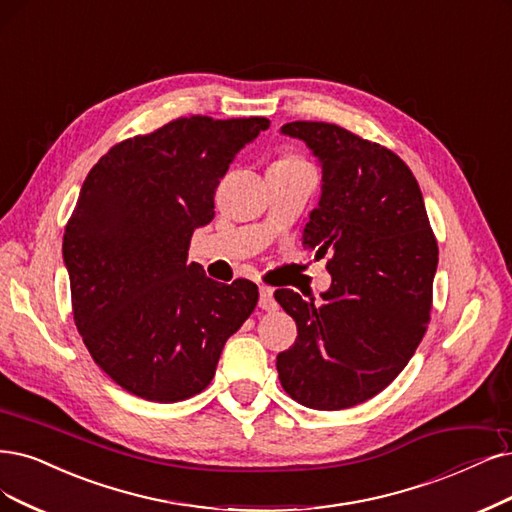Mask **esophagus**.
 Listing matches in <instances>:
<instances>
[{
  "instance_id": "34e87169",
  "label": "esophagus",
  "mask_w": 512,
  "mask_h": 512,
  "mask_svg": "<svg viewBox=\"0 0 512 512\" xmlns=\"http://www.w3.org/2000/svg\"><path fill=\"white\" fill-rule=\"evenodd\" d=\"M259 308L268 312L278 308V301L274 299V291L270 287H259Z\"/></svg>"
}]
</instances>
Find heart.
I'll use <instances>...</instances> for the list:
<instances>
[{"label": "heart", "instance_id": "b5f03b06", "mask_svg": "<svg viewBox=\"0 0 512 512\" xmlns=\"http://www.w3.org/2000/svg\"><path fill=\"white\" fill-rule=\"evenodd\" d=\"M287 160H295V158H287Z\"/></svg>", "mask_w": 512, "mask_h": 512}]
</instances>
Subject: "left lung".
Masks as SVG:
<instances>
[{"label":"left lung","mask_w":512,"mask_h":512,"mask_svg":"<svg viewBox=\"0 0 512 512\" xmlns=\"http://www.w3.org/2000/svg\"><path fill=\"white\" fill-rule=\"evenodd\" d=\"M320 166V198L301 234L331 255V287L304 299L274 293L297 325L276 356L282 388L301 405L348 409L382 392L420 346L430 320L439 249L420 185L390 149L327 122H291Z\"/></svg>","instance_id":"8db88e82"}]
</instances>
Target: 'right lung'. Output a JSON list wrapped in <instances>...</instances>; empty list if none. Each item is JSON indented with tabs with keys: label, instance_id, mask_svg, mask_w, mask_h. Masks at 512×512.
<instances>
[{
	"label": "right lung",
	"instance_id": "1",
	"mask_svg": "<svg viewBox=\"0 0 512 512\" xmlns=\"http://www.w3.org/2000/svg\"><path fill=\"white\" fill-rule=\"evenodd\" d=\"M266 118H179L111 147L88 173L65 227L73 320L113 382L177 403L211 384L257 285L206 278L189 240L215 217V189Z\"/></svg>",
	"mask_w": 512,
	"mask_h": 512
}]
</instances>
